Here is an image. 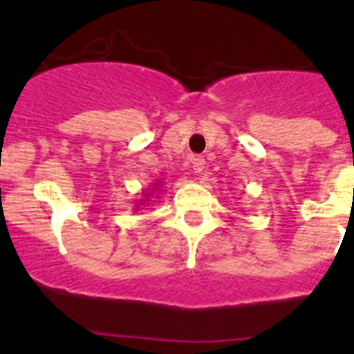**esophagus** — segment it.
<instances>
[{"label": "esophagus", "mask_w": 354, "mask_h": 354, "mask_svg": "<svg viewBox=\"0 0 354 354\" xmlns=\"http://www.w3.org/2000/svg\"><path fill=\"white\" fill-rule=\"evenodd\" d=\"M193 170H195V174H202V171L205 170V159L204 158L193 159Z\"/></svg>", "instance_id": "esophagus-1"}]
</instances>
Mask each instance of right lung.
<instances>
[{
	"label": "right lung",
	"instance_id": "1",
	"mask_svg": "<svg viewBox=\"0 0 354 354\" xmlns=\"http://www.w3.org/2000/svg\"><path fill=\"white\" fill-rule=\"evenodd\" d=\"M159 183H161V180H158V183H154V184H152V189H150V192L143 193V196H145V198H143V200H140L138 204H136V209H140V207H142V205H145L147 202H149V200H150V195H152V193H156V192H158Z\"/></svg>",
	"mask_w": 354,
	"mask_h": 354
}]
</instances>
